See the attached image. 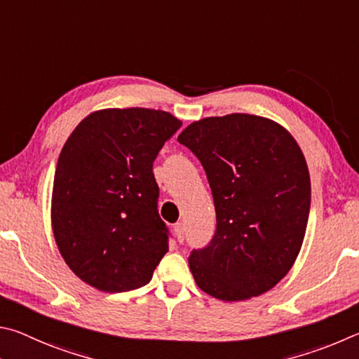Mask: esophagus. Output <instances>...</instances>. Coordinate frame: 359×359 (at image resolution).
<instances>
[{"label": "esophagus", "mask_w": 359, "mask_h": 359, "mask_svg": "<svg viewBox=\"0 0 359 359\" xmlns=\"http://www.w3.org/2000/svg\"><path fill=\"white\" fill-rule=\"evenodd\" d=\"M175 235H176V240H178L180 243H183V241H184L186 229H184V224H183V222L175 224Z\"/></svg>", "instance_id": "1"}]
</instances>
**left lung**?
I'll return each mask as SVG.
<instances>
[{
    "instance_id": "obj_1",
    "label": "left lung",
    "mask_w": 359,
    "mask_h": 359,
    "mask_svg": "<svg viewBox=\"0 0 359 359\" xmlns=\"http://www.w3.org/2000/svg\"><path fill=\"white\" fill-rule=\"evenodd\" d=\"M178 142L202 162L216 208L215 238L189 257L196 284L229 303L271 290L297 260L309 219L299 144L284 126L249 113L198 119Z\"/></svg>"
}]
</instances>
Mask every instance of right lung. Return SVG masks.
<instances>
[{"instance_id": "right-lung-1", "label": "right lung", "mask_w": 359, "mask_h": 359, "mask_svg": "<svg viewBox=\"0 0 359 359\" xmlns=\"http://www.w3.org/2000/svg\"><path fill=\"white\" fill-rule=\"evenodd\" d=\"M181 124L163 110L104 109L69 135L56 163L52 229L66 265L88 285L135 290L167 254L153 162Z\"/></svg>"}]
</instances>
